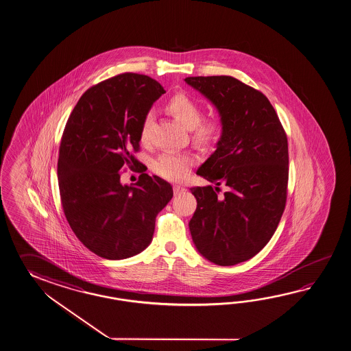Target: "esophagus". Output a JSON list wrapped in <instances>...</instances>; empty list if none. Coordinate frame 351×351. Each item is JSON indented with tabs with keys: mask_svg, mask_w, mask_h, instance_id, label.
Here are the masks:
<instances>
[{
	"mask_svg": "<svg viewBox=\"0 0 351 351\" xmlns=\"http://www.w3.org/2000/svg\"><path fill=\"white\" fill-rule=\"evenodd\" d=\"M185 191V189L182 186H180V185H173V193L178 196V195H181V193Z\"/></svg>",
	"mask_w": 351,
	"mask_h": 351,
	"instance_id": "obj_1",
	"label": "esophagus"
}]
</instances>
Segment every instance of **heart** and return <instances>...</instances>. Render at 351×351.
<instances>
[{
	"instance_id": "1",
	"label": "heart",
	"mask_w": 351,
	"mask_h": 351,
	"mask_svg": "<svg viewBox=\"0 0 351 351\" xmlns=\"http://www.w3.org/2000/svg\"><path fill=\"white\" fill-rule=\"evenodd\" d=\"M166 108L175 117V120L185 130H195V140L201 145L214 143L220 135L221 125L217 120L200 123L202 110L197 101L187 93H178L171 97ZM152 114H147L141 126V141L146 143L150 129ZM193 158L185 154L166 151L154 161V170L164 179L181 180L185 178L193 166Z\"/></svg>"
}]
</instances>
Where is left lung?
Returning <instances> with one entry per match:
<instances>
[{
	"instance_id": "8db88e82",
	"label": "left lung",
	"mask_w": 351,
	"mask_h": 351,
	"mask_svg": "<svg viewBox=\"0 0 351 351\" xmlns=\"http://www.w3.org/2000/svg\"><path fill=\"white\" fill-rule=\"evenodd\" d=\"M214 105L221 123L216 150L196 173L215 186L191 187L189 222L201 256L220 266L254 258L270 241L287 202V137L270 101L231 76L185 79ZM227 186L221 198L216 191Z\"/></svg>"
}]
</instances>
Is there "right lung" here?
Returning a JSON list of instances; mask_svg holds the SVG:
<instances>
[{
    "instance_id": "right-lung-1",
    "label": "right lung",
    "mask_w": 351,
    "mask_h": 351,
    "mask_svg": "<svg viewBox=\"0 0 351 351\" xmlns=\"http://www.w3.org/2000/svg\"><path fill=\"white\" fill-rule=\"evenodd\" d=\"M166 93L145 75L122 73L88 88L73 108L60 145L58 178L64 216L80 241L101 258L121 260L145 250L172 186L141 173L122 184L152 105Z\"/></svg>"
}]
</instances>
